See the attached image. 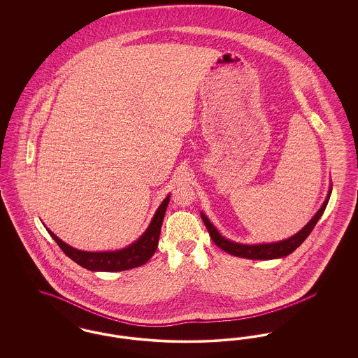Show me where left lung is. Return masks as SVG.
<instances>
[{"label": "left lung", "instance_id": "1", "mask_svg": "<svg viewBox=\"0 0 358 358\" xmlns=\"http://www.w3.org/2000/svg\"><path fill=\"white\" fill-rule=\"evenodd\" d=\"M331 194V189L327 193V197L324 200V204L320 208V210L315 213V216L307 222L298 234H295L294 236L278 241V243H268V244H240L231 241L228 238H222L219 234V231L213 227V224L209 222V219L205 216L204 213H201V219L204 222L205 227L210 235L212 240L215 241V244L217 247H220L225 252L231 254V255L238 256V257H244V259H257V260H270V259H279L283 256H287L294 252L305 240L307 236L311 234V231L314 229L315 224L321 219L322 213L326 209V205L329 203Z\"/></svg>", "mask_w": 358, "mask_h": 358}]
</instances>
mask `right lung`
<instances>
[{
    "instance_id": "right-lung-1",
    "label": "right lung",
    "mask_w": 358,
    "mask_h": 358,
    "mask_svg": "<svg viewBox=\"0 0 358 358\" xmlns=\"http://www.w3.org/2000/svg\"><path fill=\"white\" fill-rule=\"evenodd\" d=\"M171 196H168L162 204L158 206L153 220L145 234L130 244L129 247L120 250V251H104V252H87L80 251L69 244H66L63 240L57 238L53 232H50L52 238L57 243V245L62 248V251L72 259L75 263L87 268L90 271H124L130 268H136L142 264H145L152 256L154 255L157 247H158V238L161 234V225L165 217V212L169 204Z\"/></svg>"
}]
</instances>
